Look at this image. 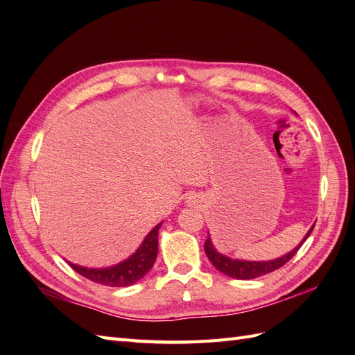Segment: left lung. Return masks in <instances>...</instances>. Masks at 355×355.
Returning <instances> with one entry per match:
<instances>
[{
    "mask_svg": "<svg viewBox=\"0 0 355 355\" xmlns=\"http://www.w3.org/2000/svg\"><path fill=\"white\" fill-rule=\"evenodd\" d=\"M315 227V223L313 227L309 228V231L305 234V237L302 239L293 250H290L288 253L283 254L282 257H277V259H271V261H243V259H232L230 256H225L220 252H218L214 249L213 241L210 239V234L204 243V252H206L207 257L210 259V262L213 263V266L216 268L218 271H220L222 274L228 275L231 278H237V280H252V278H257L265 274H270L278 268H282L284 263H287L292 257L296 254V252L300 249L306 239L311 235Z\"/></svg>",
    "mask_w": 355,
    "mask_h": 355,
    "instance_id": "1",
    "label": "left lung"
}]
</instances>
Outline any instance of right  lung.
Listing matches in <instances>:
<instances>
[{
	"label": "right lung",
	"instance_id": "add662e5",
	"mask_svg": "<svg viewBox=\"0 0 355 355\" xmlns=\"http://www.w3.org/2000/svg\"><path fill=\"white\" fill-rule=\"evenodd\" d=\"M161 225H163V222L155 225V227L148 232L142 244L137 247V250L120 263L106 268H85L72 262L68 263L71 265L73 271H77L80 275L89 278V280L94 283L111 287L132 286L148 274V271L151 270L157 259L158 230L161 228Z\"/></svg>",
	"mask_w": 355,
	"mask_h": 355
}]
</instances>
